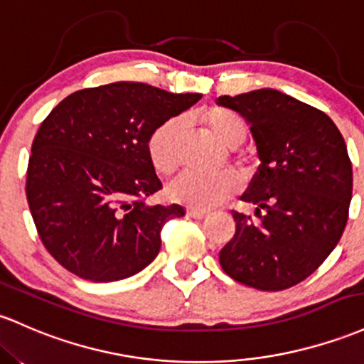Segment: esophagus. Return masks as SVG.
<instances>
[{
	"label": "esophagus",
	"instance_id": "34e87169",
	"mask_svg": "<svg viewBox=\"0 0 364 364\" xmlns=\"http://www.w3.org/2000/svg\"><path fill=\"white\" fill-rule=\"evenodd\" d=\"M186 214H188L190 218H193V219H203V218H207V215H209L207 210H202V209H188V210H186Z\"/></svg>",
	"mask_w": 364,
	"mask_h": 364
}]
</instances>
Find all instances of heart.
Segmentation results:
<instances>
[{
    "mask_svg": "<svg viewBox=\"0 0 364 364\" xmlns=\"http://www.w3.org/2000/svg\"><path fill=\"white\" fill-rule=\"evenodd\" d=\"M195 121L202 124L203 131L226 149H235L245 139L247 127L235 112L213 107L195 112ZM185 124L181 119H169L151 131L146 150L154 169L161 176H171L181 162V139ZM238 190V178L231 171L215 174H185L171 185V198L195 209H213Z\"/></svg>",
    "mask_w": 364,
    "mask_h": 364,
    "instance_id": "b5f03b06",
    "label": "heart"
}]
</instances>
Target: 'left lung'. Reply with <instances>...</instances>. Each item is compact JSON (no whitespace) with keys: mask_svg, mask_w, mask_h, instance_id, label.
Wrapping results in <instances>:
<instances>
[{"mask_svg":"<svg viewBox=\"0 0 364 364\" xmlns=\"http://www.w3.org/2000/svg\"><path fill=\"white\" fill-rule=\"evenodd\" d=\"M215 103L250 126L261 161L233 213L237 231L219 252L228 277L257 290H285L306 279L335 249L353 197V164L325 112L262 87Z\"/></svg>","mask_w":364,"mask_h":364,"instance_id":"left-lung-1","label":"left lung"}]
</instances>
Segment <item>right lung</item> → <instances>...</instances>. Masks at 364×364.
<instances>
[{"label":"right lung","instance_id":"add662e5","mask_svg":"<svg viewBox=\"0 0 364 364\" xmlns=\"http://www.w3.org/2000/svg\"><path fill=\"white\" fill-rule=\"evenodd\" d=\"M200 98L121 81L75 91L50 112L34 138L26 191L39 238L58 264L107 283L157 257L164 223L185 209L146 203L162 188L146 143Z\"/></svg>","mask_w":364,"mask_h":364}]
</instances>
